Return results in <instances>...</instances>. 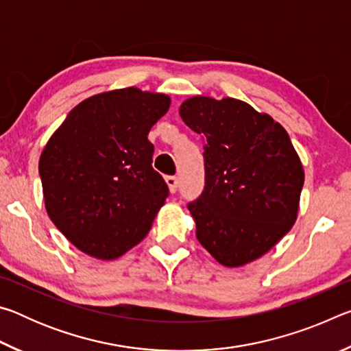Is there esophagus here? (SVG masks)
<instances>
[{"instance_id":"1","label":"esophagus","mask_w":351,"mask_h":351,"mask_svg":"<svg viewBox=\"0 0 351 351\" xmlns=\"http://www.w3.org/2000/svg\"><path fill=\"white\" fill-rule=\"evenodd\" d=\"M165 182H167L170 192L175 193L176 189H178V178L176 176H167V178H165Z\"/></svg>"}]
</instances>
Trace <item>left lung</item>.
Here are the masks:
<instances>
[{
  "instance_id": "left-lung-1",
  "label": "left lung",
  "mask_w": 351,
  "mask_h": 351,
  "mask_svg": "<svg viewBox=\"0 0 351 351\" xmlns=\"http://www.w3.org/2000/svg\"><path fill=\"white\" fill-rule=\"evenodd\" d=\"M180 114L204 142L206 184L187 204L198 241L229 268L261 257L293 228L304 187L288 133L230 97H192Z\"/></svg>"
}]
</instances>
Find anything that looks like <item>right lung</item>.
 I'll return each instance as SVG.
<instances>
[{
  "label": "right lung",
  "mask_w": 351,
  "mask_h": 351,
  "mask_svg": "<svg viewBox=\"0 0 351 351\" xmlns=\"http://www.w3.org/2000/svg\"><path fill=\"white\" fill-rule=\"evenodd\" d=\"M169 106V96L133 86L97 94L46 144L38 173L47 215L82 252L112 260L150 230L169 186L147 136Z\"/></svg>",
  "instance_id": "obj_1"
}]
</instances>
